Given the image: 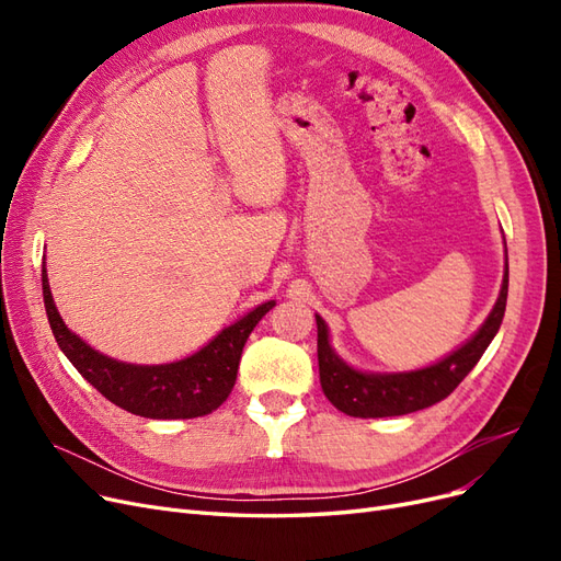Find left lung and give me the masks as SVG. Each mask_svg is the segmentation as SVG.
<instances>
[{"label": "left lung", "mask_w": 561, "mask_h": 561, "mask_svg": "<svg viewBox=\"0 0 561 561\" xmlns=\"http://www.w3.org/2000/svg\"><path fill=\"white\" fill-rule=\"evenodd\" d=\"M507 301V260L501 295L491 309L482 328L468 342L449 353L447 358L437 360L414 371H396V375H375L360 371L344 363L330 346V332L325 320L316 316L318 325V369L322 393L336 407L339 412L358 419L379 416H402L445 400L451 390L461 383L468 371L478 365L482 353L496 336Z\"/></svg>", "instance_id": "left-lung-1"}]
</instances>
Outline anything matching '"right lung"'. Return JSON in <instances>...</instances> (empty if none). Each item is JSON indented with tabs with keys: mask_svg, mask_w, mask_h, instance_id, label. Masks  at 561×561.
Masks as SVG:
<instances>
[{
	"mask_svg": "<svg viewBox=\"0 0 561 561\" xmlns=\"http://www.w3.org/2000/svg\"><path fill=\"white\" fill-rule=\"evenodd\" d=\"M42 290L48 325L67 360L110 402L145 419H196L217 410L236 383V371L250 332L276 307V301L260 304L190 358L165 365H130L91 348L65 325L50 295L44 266Z\"/></svg>",
	"mask_w": 561,
	"mask_h": 561,
	"instance_id": "obj_1",
	"label": "right lung"
}]
</instances>
